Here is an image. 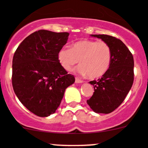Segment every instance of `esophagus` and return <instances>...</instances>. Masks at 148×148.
Wrapping results in <instances>:
<instances>
[{
    "label": "esophagus",
    "mask_w": 148,
    "mask_h": 148,
    "mask_svg": "<svg viewBox=\"0 0 148 148\" xmlns=\"http://www.w3.org/2000/svg\"><path fill=\"white\" fill-rule=\"evenodd\" d=\"M75 82H76V83H82V82H83V81L80 80V79H79L78 78H76L75 79Z\"/></svg>",
    "instance_id": "34e87169"
}]
</instances>
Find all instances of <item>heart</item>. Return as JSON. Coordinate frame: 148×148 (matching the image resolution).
Returning <instances> with one entry per match:
<instances>
[{"label": "heart", "mask_w": 148, "mask_h": 148, "mask_svg": "<svg viewBox=\"0 0 148 148\" xmlns=\"http://www.w3.org/2000/svg\"><path fill=\"white\" fill-rule=\"evenodd\" d=\"M58 59L66 71H69L79 61L80 65L76 69L79 74L96 79L104 75L110 69L112 49L105 41L83 39L72 44L71 48H61Z\"/></svg>", "instance_id": "b5f03b06"}]
</instances>
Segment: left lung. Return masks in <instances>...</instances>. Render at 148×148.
Segmentation results:
<instances>
[{
    "mask_svg": "<svg viewBox=\"0 0 148 148\" xmlns=\"http://www.w3.org/2000/svg\"><path fill=\"white\" fill-rule=\"evenodd\" d=\"M90 36L101 38L110 45L112 62L109 70L101 78L89 82L93 85L94 93L87 103L95 112L108 114L121 105L132 88L134 58L121 40L104 34Z\"/></svg>",
    "mask_w": 148,
    "mask_h": 148,
    "instance_id": "obj_1",
    "label": "left lung"
}]
</instances>
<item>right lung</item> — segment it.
Segmentation results:
<instances>
[{
	"label": "right lung",
	"instance_id": "add662e5",
	"mask_svg": "<svg viewBox=\"0 0 148 148\" xmlns=\"http://www.w3.org/2000/svg\"><path fill=\"white\" fill-rule=\"evenodd\" d=\"M69 34L40 30L26 37L12 60V85L23 105L39 117H47L60 106L66 88L75 82L58 59Z\"/></svg>",
	"mask_w": 148,
	"mask_h": 148
}]
</instances>
